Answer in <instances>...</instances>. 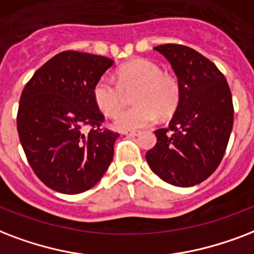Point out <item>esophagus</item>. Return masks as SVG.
<instances>
[{
    "label": "esophagus",
    "mask_w": 254,
    "mask_h": 254,
    "mask_svg": "<svg viewBox=\"0 0 254 254\" xmlns=\"http://www.w3.org/2000/svg\"><path fill=\"white\" fill-rule=\"evenodd\" d=\"M125 135L127 136H139L140 135V131H125Z\"/></svg>",
    "instance_id": "1"
}]
</instances>
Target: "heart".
<instances>
[{
  "label": "heart",
  "instance_id": "b5f03b06",
  "mask_svg": "<svg viewBox=\"0 0 254 254\" xmlns=\"http://www.w3.org/2000/svg\"><path fill=\"white\" fill-rule=\"evenodd\" d=\"M115 83L109 76L96 80L92 98L96 107L107 117H115L123 107L125 92L132 94L135 106L115 118L114 126L121 131H133L152 125L158 115L168 118L176 111L182 96L179 80L166 74L155 62L133 60L117 71Z\"/></svg>",
  "mask_w": 254,
  "mask_h": 254
}]
</instances>
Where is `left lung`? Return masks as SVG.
<instances>
[{
	"mask_svg": "<svg viewBox=\"0 0 254 254\" xmlns=\"http://www.w3.org/2000/svg\"><path fill=\"white\" fill-rule=\"evenodd\" d=\"M178 76L182 96L170 126L155 131L145 154L151 170L168 184L192 187L208 179L223 160L233 127L228 82L213 62L184 45L155 47Z\"/></svg>",
	"mask_w": 254,
	"mask_h": 254,
	"instance_id": "8db88e82",
	"label": "left lung"
}]
</instances>
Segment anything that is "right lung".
<instances>
[{"mask_svg":"<svg viewBox=\"0 0 254 254\" xmlns=\"http://www.w3.org/2000/svg\"><path fill=\"white\" fill-rule=\"evenodd\" d=\"M113 64L102 56L62 52L34 72L21 94L19 140L37 178L57 192L90 190L113 162L119 133L102 127L105 115L92 98L94 84Z\"/></svg>","mask_w":254,"mask_h":254,"instance_id":"obj_1","label":"right lung"}]
</instances>
